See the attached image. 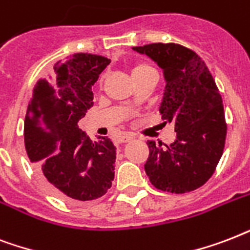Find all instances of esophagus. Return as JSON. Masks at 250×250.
<instances>
[{"mask_svg": "<svg viewBox=\"0 0 250 250\" xmlns=\"http://www.w3.org/2000/svg\"><path fill=\"white\" fill-rule=\"evenodd\" d=\"M134 139V137L130 134H124L121 135V137H119L117 138V142L119 143H127V142H130V141H133Z\"/></svg>", "mask_w": 250, "mask_h": 250, "instance_id": "34e87169", "label": "esophagus"}]
</instances>
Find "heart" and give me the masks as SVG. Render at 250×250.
<instances>
[{"instance_id": "heart-1", "label": "heart", "mask_w": 250, "mask_h": 250, "mask_svg": "<svg viewBox=\"0 0 250 250\" xmlns=\"http://www.w3.org/2000/svg\"><path fill=\"white\" fill-rule=\"evenodd\" d=\"M151 73H155V70L152 69L150 65H147L145 62H139L137 65H134L133 70H131V75L133 78H138V77H142V75L151 74Z\"/></svg>"}]
</instances>
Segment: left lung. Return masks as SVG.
Listing matches in <instances>:
<instances>
[{
  "label": "left lung",
  "mask_w": 250,
  "mask_h": 250,
  "mask_svg": "<svg viewBox=\"0 0 250 250\" xmlns=\"http://www.w3.org/2000/svg\"><path fill=\"white\" fill-rule=\"evenodd\" d=\"M163 70L159 112L175 125L176 139L166 148L148 141L145 171L156 189L175 194L202 187L223 154L227 125L215 81L195 52L173 42L134 46Z\"/></svg>",
  "instance_id": "left-lung-1"
}]
</instances>
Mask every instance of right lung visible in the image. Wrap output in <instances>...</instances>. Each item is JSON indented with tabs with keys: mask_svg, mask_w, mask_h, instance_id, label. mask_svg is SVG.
<instances>
[{
	"mask_svg": "<svg viewBox=\"0 0 250 250\" xmlns=\"http://www.w3.org/2000/svg\"><path fill=\"white\" fill-rule=\"evenodd\" d=\"M111 60L77 53L55 63L34 88L24 119V146L52 193L65 201L102 197L115 179L116 147L108 137L92 141L78 121L94 105L91 87Z\"/></svg>",
	"mask_w": 250,
	"mask_h": 250,
	"instance_id": "add662e5",
	"label": "right lung"
}]
</instances>
